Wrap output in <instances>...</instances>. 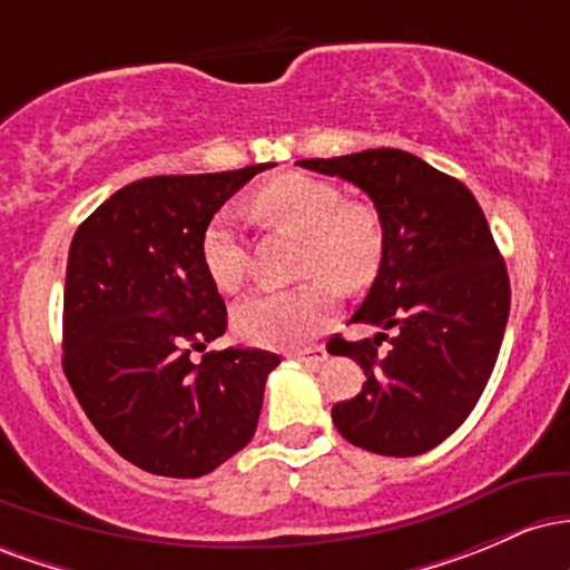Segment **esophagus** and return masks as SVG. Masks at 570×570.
<instances>
[{
	"mask_svg": "<svg viewBox=\"0 0 570 570\" xmlns=\"http://www.w3.org/2000/svg\"><path fill=\"white\" fill-rule=\"evenodd\" d=\"M292 356L297 358V362L307 364V367H318V364L326 362V356H330V353H326V348H322V345H316V348H299V351H294Z\"/></svg>",
	"mask_w": 570,
	"mask_h": 570,
	"instance_id": "1",
	"label": "esophagus"
}]
</instances>
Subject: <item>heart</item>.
Wrapping results in <instances>:
<instances>
[{"instance_id":"heart-1","label":"heart","mask_w":570,"mask_h":570,"mask_svg":"<svg viewBox=\"0 0 570 570\" xmlns=\"http://www.w3.org/2000/svg\"><path fill=\"white\" fill-rule=\"evenodd\" d=\"M257 217L307 235L305 276L324 273L345 289L370 284L381 263V222L364 203H348L343 189L307 174L271 181L248 203ZM200 257L206 276L222 292L244 284L246 238L238 208L227 206L203 230ZM337 311V292L326 278L281 292H254L233 311V326L254 345H294L322 332Z\"/></svg>"}]
</instances>
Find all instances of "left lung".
I'll use <instances>...</instances> for the list:
<instances>
[{
    "instance_id": "obj_1",
    "label": "left lung",
    "mask_w": 570,
    "mask_h": 570,
    "mask_svg": "<svg viewBox=\"0 0 570 570\" xmlns=\"http://www.w3.org/2000/svg\"><path fill=\"white\" fill-rule=\"evenodd\" d=\"M297 166L367 193L383 230L377 276L351 316L381 332L326 345L367 377L362 394L332 407V423L370 453H429L474 410L507 330L509 276L485 214L461 181L402 149ZM385 328L395 337L377 352Z\"/></svg>"
}]
</instances>
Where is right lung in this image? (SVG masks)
Listing matches in <instances>:
<instances>
[{"instance_id":"1","label":"right lung","mask_w":570,"mask_h":570,"mask_svg":"<svg viewBox=\"0 0 570 570\" xmlns=\"http://www.w3.org/2000/svg\"><path fill=\"white\" fill-rule=\"evenodd\" d=\"M149 176L117 189L77 227L63 289V372L85 415L134 466L203 476L257 431L271 351H193L225 335L203 230L252 176Z\"/></svg>"}]
</instances>
